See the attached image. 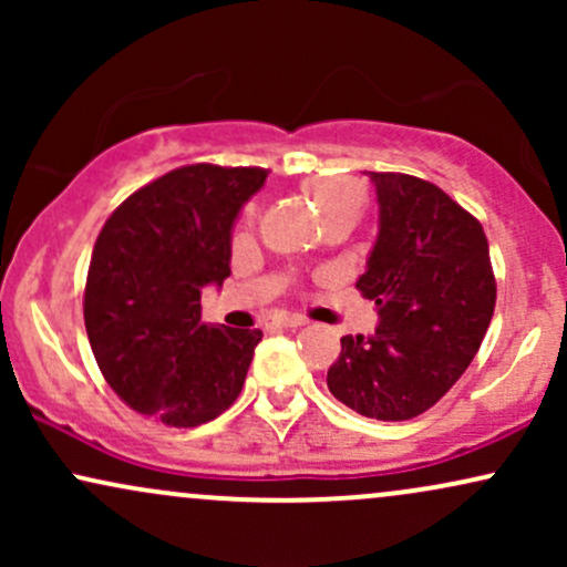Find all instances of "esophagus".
I'll list each match as a JSON object with an SVG mask.
<instances>
[{
  "label": "esophagus",
  "instance_id": "1",
  "mask_svg": "<svg viewBox=\"0 0 567 567\" xmlns=\"http://www.w3.org/2000/svg\"><path fill=\"white\" fill-rule=\"evenodd\" d=\"M301 324H306L301 317L279 315V317H271V320L266 322V328H301Z\"/></svg>",
  "mask_w": 567,
  "mask_h": 567
}]
</instances>
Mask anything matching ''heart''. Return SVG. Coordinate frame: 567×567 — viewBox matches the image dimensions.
Here are the masks:
<instances>
[{"label": "heart", "instance_id": "b5f03b06", "mask_svg": "<svg viewBox=\"0 0 567 567\" xmlns=\"http://www.w3.org/2000/svg\"><path fill=\"white\" fill-rule=\"evenodd\" d=\"M311 197H315L322 216L341 210V207L360 205V192H357L354 184H320L311 188Z\"/></svg>", "mask_w": 567, "mask_h": 567}]
</instances>
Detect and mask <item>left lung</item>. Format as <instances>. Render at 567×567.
<instances>
[{
    "instance_id": "8db88e82",
    "label": "left lung",
    "mask_w": 567,
    "mask_h": 567,
    "mask_svg": "<svg viewBox=\"0 0 567 567\" xmlns=\"http://www.w3.org/2000/svg\"><path fill=\"white\" fill-rule=\"evenodd\" d=\"M379 237L357 288L379 309L373 336H343L328 370L336 400L360 415L405 421L464 375L496 309L480 220L429 181L368 173Z\"/></svg>"
}]
</instances>
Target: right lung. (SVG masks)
Returning <instances> with one entry per match:
<instances>
[{
    "instance_id": "obj_1",
    "label": "right lung",
    "mask_w": 567,
    "mask_h": 567,
    "mask_svg": "<svg viewBox=\"0 0 567 567\" xmlns=\"http://www.w3.org/2000/svg\"><path fill=\"white\" fill-rule=\"evenodd\" d=\"M261 167L188 165L138 188L103 224L84 328L103 379L167 426L218 419L243 392L261 330L202 322V290L231 275V229Z\"/></svg>"
}]
</instances>
